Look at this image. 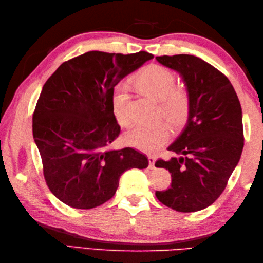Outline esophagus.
<instances>
[{
  "label": "esophagus",
  "instance_id": "1",
  "mask_svg": "<svg viewBox=\"0 0 263 263\" xmlns=\"http://www.w3.org/2000/svg\"><path fill=\"white\" fill-rule=\"evenodd\" d=\"M148 160H149L150 168H155V161H156L155 156H148Z\"/></svg>",
  "mask_w": 263,
  "mask_h": 263
}]
</instances>
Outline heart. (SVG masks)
<instances>
[{"instance_id":"b5f03b06","label":"heart","mask_w":263,"mask_h":263,"mask_svg":"<svg viewBox=\"0 0 263 263\" xmlns=\"http://www.w3.org/2000/svg\"><path fill=\"white\" fill-rule=\"evenodd\" d=\"M136 85L144 93L159 99V113L172 125L178 126L185 122L190 110V98L185 90L175 88L176 79L172 72L161 65L153 64L143 69L136 78ZM111 110L117 123L126 125L131 120L130 93L125 85L116 86L111 95ZM170 128L164 122L155 124H138L127 130L125 142L141 152L153 153L167 141Z\"/></svg>"}]
</instances>
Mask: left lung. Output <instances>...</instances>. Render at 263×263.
Instances as JSON below:
<instances>
[{"mask_svg": "<svg viewBox=\"0 0 263 263\" xmlns=\"http://www.w3.org/2000/svg\"><path fill=\"white\" fill-rule=\"evenodd\" d=\"M156 60L181 74L190 98L186 124L168 147L181 157L155 164L172 173L171 187L156 197L176 211L202 210L220 197L241 158V104L228 78L205 61L187 54Z\"/></svg>", "mask_w": 263, "mask_h": 263, "instance_id": "8db88e82", "label": "left lung"}]
</instances>
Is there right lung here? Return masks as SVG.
I'll list each match as a JSON object with an SVG mask.
<instances>
[{"mask_svg": "<svg viewBox=\"0 0 263 263\" xmlns=\"http://www.w3.org/2000/svg\"><path fill=\"white\" fill-rule=\"evenodd\" d=\"M154 58L148 52H87L48 78L32 115V135L48 189L63 203L91 209L114 197L121 175L146 168L133 148L109 150L121 127L111 110L114 87Z\"/></svg>", "mask_w": 263, "mask_h": 263, "instance_id": "right-lung-1", "label": "right lung"}]
</instances>
